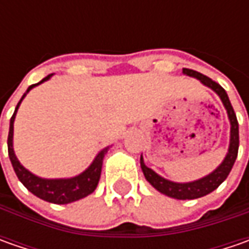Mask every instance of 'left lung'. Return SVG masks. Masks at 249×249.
I'll return each mask as SVG.
<instances>
[{
    "instance_id": "1",
    "label": "left lung",
    "mask_w": 249,
    "mask_h": 249,
    "mask_svg": "<svg viewBox=\"0 0 249 249\" xmlns=\"http://www.w3.org/2000/svg\"><path fill=\"white\" fill-rule=\"evenodd\" d=\"M183 74L196 79L201 84H204L205 87L213 91L222 101L229 122H230V140H229V148H227L225 158L219 163V166L213 169L211 173H208L206 176H202L201 178H196L193 181H184V183L172 181V180L158 175L155 170H152L151 167L145 165L142 154L140 158V165H141V170L145 176V180L160 194L175 198V199H196V198H201V196H208L209 193L215 191L229 176L235 159H237V154H238V122H237L234 109L229 100V95L220 84H217L212 79H209L202 73H198L193 69L184 68Z\"/></svg>"
}]
</instances>
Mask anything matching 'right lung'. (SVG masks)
Returning a JSON list of instances; mask_svg holds the SVG:
<instances>
[{"instance_id":"add662e5","label":"right lung","mask_w":249,"mask_h":249,"mask_svg":"<svg viewBox=\"0 0 249 249\" xmlns=\"http://www.w3.org/2000/svg\"><path fill=\"white\" fill-rule=\"evenodd\" d=\"M53 77V74H48L47 77H44L41 82L37 84L30 86L20 101L18 102L16 108H15L14 115L9 122V134H8V154H9V159L11 163L14 166L15 173L18 178L20 180V183L23 184L32 194L38 196L40 199H44L47 202L51 204H59V205H65V204H71L74 201H79L84 196H90L95 191V188L98 186L101 177V170H102V162L107 155V152L109 151L110 147H105L101 149L100 152L95 155V158L92 159L90 165L87 169H84L82 173L76 175L72 177H59V178H45V177H40L34 175L33 172H30L29 169L20 163V160L18 159L14 149V123L15 118L18 109L24 100V97L29 94V91L33 90L34 87L40 86L41 83L47 82Z\"/></svg>"}]
</instances>
